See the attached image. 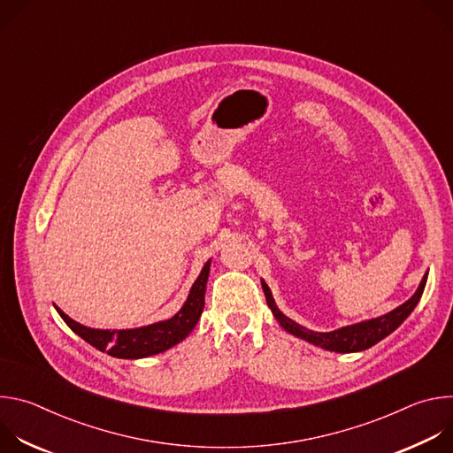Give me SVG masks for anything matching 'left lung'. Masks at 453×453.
<instances>
[{
  "label": "left lung",
  "mask_w": 453,
  "mask_h": 453,
  "mask_svg": "<svg viewBox=\"0 0 453 453\" xmlns=\"http://www.w3.org/2000/svg\"><path fill=\"white\" fill-rule=\"evenodd\" d=\"M425 285H426V274L423 276L416 294L405 301L403 304H400L398 308H395L393 311L385 313L381 317H376V319H371V320H364V322H358V325H351V326H344V328H339L335 332H328V334H320V332H311V330H306L304 326L297 325V322H294L292 319H288L287 315H283L280 311V308L276 306L274 303V297L271 294V288L267 287L265 281H262V287H264V292H265V299H267V304L269 308L273 310L276 320L280 322V325L292 335L313 344V346H319L322 349H328V351H335V353H353V351H364L371 346H374L376 342H380L381 339H385L387 335H391L402 322L411 315V311L416 308V304L419 303L421 299V294L425 290Z\"/></svg>",
  "instance_id": "1"
}]
</instances>
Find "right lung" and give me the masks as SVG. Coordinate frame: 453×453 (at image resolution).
<instances>
[{
  "label": "right lung",
  "mask_w": 453,
  "mask_h": 453,
  "mask_svg": "<svg viewBox=\"0 0 453 453\" xmlns=\"http://www.w3.org/2000/svg\"><path fill=\"white\" fill-rule=\"evenodd\" d=\"M210 276V262L203 267L199 278L193 283L189 296L182 308L168 320H159L154 325L134 328V330H95L82 326L81 322L68 317L57 308L62 320L86 342L100 351L116 358H145L150 355L163 353L172 346L184 341L199 322L204 310V294Z\"/></svg>",
  "instance_id": "1"
}]
</instances>
